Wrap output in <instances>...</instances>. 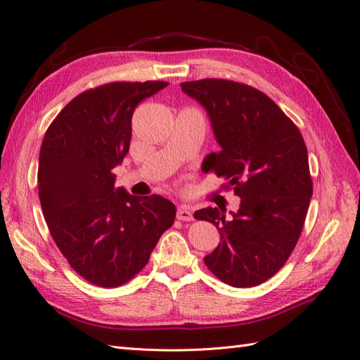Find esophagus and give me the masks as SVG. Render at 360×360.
<instances>
[{"mask_svg": "<svg viewBox=\"0 0 360 360\" xmlns=\"http://www.w3.org/2000/svg\"><path fill=\"white\" fill-rule=\"evenodd\" d=\"M177 219L179 221H184V222H189L193 221V214L191 212V209L188 205H180L179 210H177Z\"/></svg>", "mask_w": 360, "mask_h": 360, "instance_id": "34e87169", "label": "esophagus"}]
</instances>
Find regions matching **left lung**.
Listing matches in <instances>:
<instances>
[{
    "label": "left lung",
    "instance_id": "8db88e82",
    "mask_svg": "<svg viewBox=\"0 0 360 360\" xmlns=\"http://www.w3.org/2000/svg\"><path fill=\"white\" fill-rule=\"evenodd\" d=\"M181 90L209 112L219 153L205 159V172L228 180L242 200L226 219L225 209L193 213L209 221L221 243L204 264L225 284H263L287 263L300 237L312 197L308 151L299 127L254 86L219 78L181 82Z\"/></svg>",
    "mask_w": 360,
    "mask_h": 360
}]
</instances>
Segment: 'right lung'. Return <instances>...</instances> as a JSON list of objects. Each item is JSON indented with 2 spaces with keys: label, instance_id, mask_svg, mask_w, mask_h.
<instances>
[{
  "label": "right lung",
  "instance_id": "obj_1",
  "mask_svg": "<svg viewBox=\"0 0 360 360\" xmlns=\"http://www.w3.org/2000/svg\"><path fill=\"white\" fill-rule=\"evenodd\" d=\"M165 81H117L72 99L49 124L39 156V198L53 242L90 284L115 288L146 267L176 205L115 188L139 102Z\"/></svg>",
  "mask_w": 360,
  "mask_h": 360
}]
</instances>
